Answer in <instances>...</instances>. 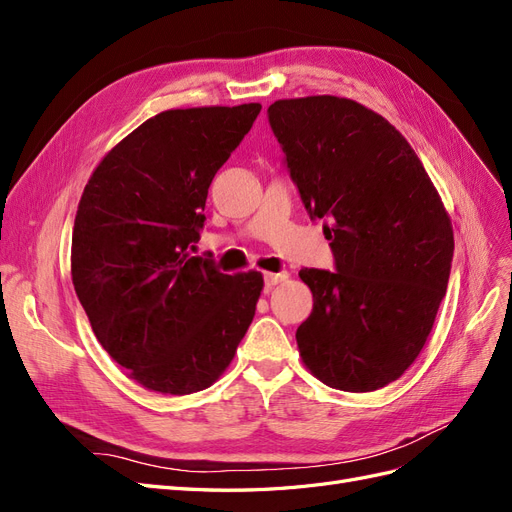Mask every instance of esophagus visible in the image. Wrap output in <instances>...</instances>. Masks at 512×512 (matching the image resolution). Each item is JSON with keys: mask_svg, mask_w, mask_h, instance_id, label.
Returning <instances> with one entry per match:
<instances>
[{"mask_svg": "<svg viewBox=\"0 0 512 512\" xmlns=\"http://www.w3.org/2000/svg\"><path fill=\"white\" fill-rule=\"evenodd\" d=\"M288 277V273H265V286L267 288H273V286H277L280 282H284Z\"/></svg>", "mask_w": 512, "mask_h": 512, "instance_id": "34e87169", "label": "esophagus"}]
</instances>
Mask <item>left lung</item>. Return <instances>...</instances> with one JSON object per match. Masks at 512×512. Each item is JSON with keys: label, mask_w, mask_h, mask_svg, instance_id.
<instances>
[{"label": "left lung", "mask_w": 512, "mask_h": 512, "mask_svg": "<svg viewBox=\"0 0 512 512\" xmlns=\"http://www.w3.org/2000/svg\"><path fill=\"white\" fill-rule=\"evenodd\" d=\"M267 117L335 260V271H299L314 294L297 329L303 363L331 389H382L431 333L451 275V220L406 138L363 104L277 100Z\"/></svg>", "instance_id": "8db88e82"}]
</instances>
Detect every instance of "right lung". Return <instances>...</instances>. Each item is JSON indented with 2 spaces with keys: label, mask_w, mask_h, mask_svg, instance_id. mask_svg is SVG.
I'll list each match as a JSON object with an SVG mask.
<instances>
[{
  "label": "right lung",
  "mask_w": 512,
  "mask_h": 512,
  "mask_svg": "<svg viewBox=\"0 0 512 512\" xmlns=\"http://www.w3.org/2000/svg\"><path fill=\"white\" fill-rule=\"evenodd\" d=\"M260 104L147 119L87 181L72 228V284L98 342L149 391H203L252 324L262 275L192 256L209 185Z\"/></svg>",
  "instance_id": "right-lung-1"
}]
</instances>
